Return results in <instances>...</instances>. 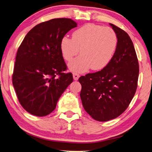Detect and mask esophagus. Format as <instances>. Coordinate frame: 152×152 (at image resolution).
<instances>
[{"instance_id":"esophagus-1","label":"esophagus","mask_w":152,"mask_h":152,"mask_svg":"<svg viewBox=\"0 0 152 152\" xmlns=\"http://www.w3.org/2000/svg\"><path fill=\"white\" fill-rule=\"evenodd\" d=\"M73 79H74V80H75V81L78 80L79 77H80V75H79L78 73H73Z\"/></svg>"}]
</instances>
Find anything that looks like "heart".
Returning <instances> with one entry per match:
<instances>
[{
  "mask_svg": "<svg viewBox=\"0 0 152 152\" xmlns=\"http://www.w3.org/2000/svg\"><path fill=\"white\" fill-rule=\"evenodd\" d=\"M118 39L116 33L108 27L87 23L75 30L72 38L63 36L60 42V49L64 59L71 61L69 64L71 71L85 72L88 69L99 70L110 63L115 53Z\"/></svg>",
  "mask_w": 152,
  "mask_h": 152,
  "instance_id": "heart-1",
  "label": "heart"
}]
</instances>
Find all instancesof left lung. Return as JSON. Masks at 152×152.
Listing matches in <instances>:
<instances>
[{
  "label": "left lung",
  "instance_id": "8db88e82",
  "mask_svg": "<svg viewBox=\"0 0 152 152\" xmlns=\"http://www.w3.org/2000/svg\"><path fill=\"white\" fill-rule=\"evenodd\" d=\"M118 39L113 58L101 71L79 79L80 97L85 110L96 121H108L125 111L135 95L139 63L127 33L110 23Z\"/></svg>",
  "mask_w": 152,
  "mask_h": 152
}]
</instances>
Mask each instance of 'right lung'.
Masks as SVG:
<instances>
[{
    "instance_id": "add662e5",
    "label": "right lung",
    "mask_w": 152,
    "mask_h": 152,
    "mask_svg": "<svg viewBox=\"0 0 152 152\" xmlns=\"http://www.w3.org/2000/svg\"><path fill=\"white\" fill-rule=\"evenodd\" d=\"M73 20L57 18L33 27L17 50L12 81L17 98L29 113L44 116L73 81L60 49L62 38L77 27Z\"/></svg>"
}]
</instances>
